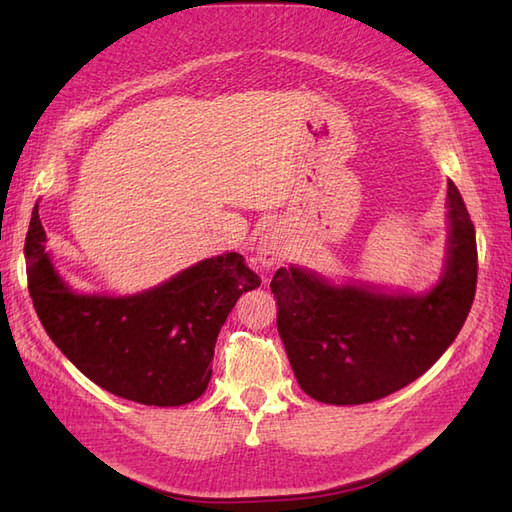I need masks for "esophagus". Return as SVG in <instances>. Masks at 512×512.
<instances>
[{"label":"esophagus","mask_w":512,"mask_h":512,"mask_svg":"<svg viewBox=\"0 0 512 512\" xmlns=\"http://www.w3.org/2000/svg\"><path fill=\"white\" fill-rule=\"evenodd\" d=\"M286 258V241L277 228H269L258 241V262L262 267L280 265Z\"/></svg>","instance_id":"34e87169"}]
</instances>
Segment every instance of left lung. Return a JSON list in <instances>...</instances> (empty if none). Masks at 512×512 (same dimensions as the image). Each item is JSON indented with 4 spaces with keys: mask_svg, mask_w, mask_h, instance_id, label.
Returning <instances> with one entry per match:
<instances>
[{
    "mask_svg": "<svg viewBox=\"0 0 512 512\" xmlns=\"http://www.w3.org/2000/svg\"><path fill=\"white\" fill-rule=\"evenodd\" d=\"M448 254L425 294L333 286L299 267L277 269V331L301 389L322 404L356 406L391 395L436 363L455 342L476 292V232L448 179Z\"/></svg>",
    "mask_w": 512,
    "mask_h": 512,
    "instance_id": "obj_1",
    "label": "left lung"
}]
</instances>
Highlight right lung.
Instances as JSON below:
<instances>
[{"label":"right lung","instance_id":"1","mask_svg":"<svg viewBox=\"0 0 512 512\" xmlns=\"http://www.w3.org/2000/svg\"><path fill=\"white\" fill-rule=\"evenodd\" d=\"M38 205L25 239L27 286L44 331L83 374L145 406H183L205 393L215 339L243 292L260 286L245 258H207L134 297L76 294L44 252Z\"/></svg>","mask_w":512,"mask_h":512}]
</instances>
